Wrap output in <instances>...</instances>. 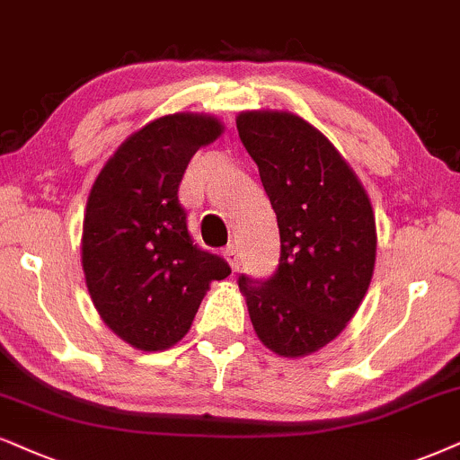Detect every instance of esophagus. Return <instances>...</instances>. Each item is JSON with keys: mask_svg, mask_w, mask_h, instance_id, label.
I'll return each mask as SVG.
<instances>
[{"mask_svg": "<svg viewBox=\"0 0 460 460\" xmlns=\"http://www.w3.org/2000/svg\"><path fill=\"white\" fill-rule=\"evenodd\" d=\"M225 259H226V263L234 267V270H237V267H240V254H237V248L234 246V243L225 248Z\"/></svg>", "mask_w": 460, "mask_h": 460, "instance_id": "34e87169", "label": "esophagus"}]
</instances>
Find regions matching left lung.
<instances>
[{
  "label": "left lung",
  "mask_w": 460,
  "mask_h": 460,
  "mask_svg": "<svg viewBox=\"0 0 460 460\" xmlns=\"http://www.w3.org/2000/svg\"><path fill=\"white\" fill-rule=\"evenodd\" d=\"M235 123L280 229L276 273L237 282L259 340L280 357H305L346 329L367 293L374 210L344 156L301 116L252 110Z\"/></svg>",
  "instance_id": "obj_1"
}]
</instances>
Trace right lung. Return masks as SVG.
I'll return each instance as SVG.
<instances>
[{
    "mask_svg": "<svg viewBox=\"0 0 460 460\" xmlns=\"http://www.w3.org/2000/svg\"><path fill=\"white\" fill-rule=\"evenodd\" d=\"M220 133L210 114L161 116L116 148L89 193L86 288L102 321L137 350L182 340L210 282L231 273L225 259L193 242L178 201L189 161Z\"/></svg>",
    "mask_w": 460,
    "mask_h": 460,
    "instance_id": "1",
    "label": "right lung"
}]
</instances>
